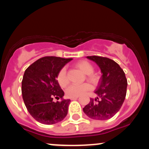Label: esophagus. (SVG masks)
<instances>
[{"label":"esophagus","mask_w":149,"mask_h":149,"mask_svg":"<svg viewBox=\"0 0 149 149\" xmlns=\"http://www.w3.org/2000/svg\"><path fill=\"white\" fill-rule=\"evenodd\" d=\"M78 98V97H71V100H77V99Z\"/></svg>","instance_id":"34e87169"}]
</instances>
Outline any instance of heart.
<instances>
[{
    "label": "heart",
    "instance_id": "1",
    "mask_svg": "<svg viewBox=\"0 0 149 149\" xmlns=\"http://www.w3.org/2000/svg\"><path fill=\"white\" fill-rule=\"evenodd\" d=\"M76 68L80 70L83 73L87 75V78L89 81L91 83H97L99 81V76L93 73L94 67L93 66L88 62V61L82 60L77 62L75 64ZM57 80L61 88H65L69 84V79H68L67 75H66V70L65 68H62L58 73L57 76ZM92 86L89 83H85L80 85L73 84L66 89V95L69 97H79L83 95L85 92L88 90H91Z\"/></svg>",
    "mask_w": 149,
    "mask_h": 149
}]
</instances>
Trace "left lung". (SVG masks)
I'll list each match as a JSON object with an SVG mask.
<instances>
[{"label": "left lung", "instance_id": "obj_1", "mask_svg": "<svg viewBox=\"0 0 149 149\" xmlns=\"http://www.w3.org/2000/svg\"><path fill=\"white\" fill-rule=\"evenodd\" d=\"M88 59L98 65L102 76L99 80L95 93V100L83 108L90 118L99 120L110 119L120 110L127 92V81L123 70L116 61L107 57L88 56Z\"/></svg>", "mask_w": 149, "mask_h": 149}]
</instances>
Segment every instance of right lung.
Returning a JSON list of instances; mask_svg holds the SVG:
<instances>
[{
	"instance_id": "add662e5",
	"label": "right lung",
	"mask_w": 149,
	"mask_h": 149,
	"mask_svg": "<svg viewBox=\"0 0 149 149\" xmlns=\"http://www.w3.org/2000/svg\"><path fill=\"white\" fill-rule=\"evenodd\" d=\"M73 59L45 57L38 59L26 69L22 82L24 102L31 116L45 125L57 123L68 113L70 100L57 80L59 71ZM61 98L54 102L53 99Z\"/></svg>"
}]
</instances>
